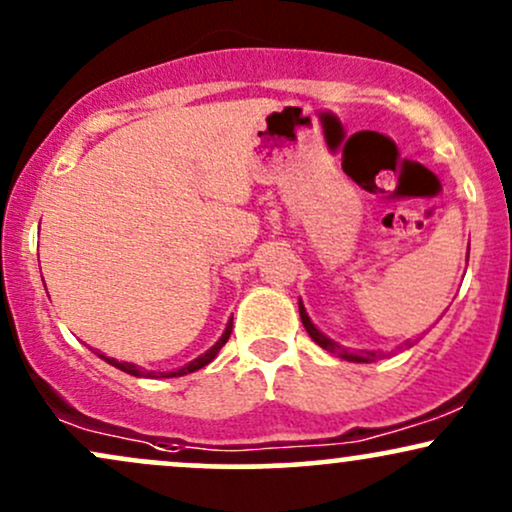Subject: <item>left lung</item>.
Returning a JSON list of instances; mask_svg holds the SVG:
<instances>
[{
  "label": "left lung",
  "mask_w": 512,
  "mask_h": 512,
  "mask_svg": "<svg viewBox=\"0 0 512 512\" xmlns=\"http://www.w3.org/2000/svg\"><path fill=\"white\" fill-rule=\"evenodd\" d=\"M298 313H301V320H303V327H305V332H308V334H310V339H313V342H315L317 346H322V349H325V351H330V354H337L339 358H344V361H354V363H373V361H378L380 351H375V349L346 351V349H342V346H339L337 342H334V339L327 337L325 332H320V330H317V327H315V322L310 320L308 310H305L303 301H298Z\"/></svg>",
  "instance_id": "1"
}]
</instances>
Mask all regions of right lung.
Listing matches in <instances>:
<instances>
[{"mask_svg": "<svg viewBox=\"0 0 512 512\" xmlns=\"http://www.w3.org/2000/svg\"><path fill=\"white\" fill-rule=\"evenodd\" d=\"M231 330H233V317H231V320H228L226 330H223V334H221V337H219V342H216L214 346H211V349L204 351L202 356H197L195 361L185 363V366H180V368H175V370H163V373H156V370H144V368H139L137 363L117 361V358H110V356H103V354H98V356H101L103 361H108L110 366H115V368L125 370V373H129V375H137V378H180V375L195 373V370L204 368V366H207V363L214 361L216 354H219V349H221V346L228 342V337H231Z\"/></svg>", "mask_w": 512, "mask_h": 512, "instance_id": "add662e5", "label": "right lung"}]
</instances>
